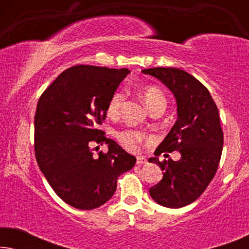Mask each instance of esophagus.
Here are the masks:
<instances>
[{"label": "esophagus", "instance_id": "34e87169", "mask_svg": "<svg viewBox=\"0 0 249 249\" xmlns=\"http://www.w3.org/2000/svg\"><path fill=\"white\" fill-rule=\"evenodd\" d=\"M136 163H137L138 165L145 164V163H146V159L142 158V156H137V160H136Z\"/></svg>", "mask_w": 249, "mask_h": 249}]
</instances>
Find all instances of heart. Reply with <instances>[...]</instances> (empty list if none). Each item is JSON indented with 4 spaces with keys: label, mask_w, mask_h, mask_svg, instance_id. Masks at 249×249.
I'll list each match as a JSON object with an SVG mask.
<instances>
[{
    "label": "heart",
    "mask_w": 249,
    "mask_h": 249,
    "mask_svg": "<svg viewBox=\"0 0 249 249\" xmlns=\"http://www.w3.org/2000/svg\"><path fill=\"white\" fill-rule=\"evenodd\" d=\"M142 97L144 100L146 107L149 111L154 110L156 107H165V96L158 87H145L142 91ZM125 100L124 90H118L112 95L110 102H108L107 111L111 115H117L120 112L124 102ZM118 139L125 148L129 151H137L139 144L147 139L144 134L134 130H124L118 134Z\"/></svg>",
    "instance_id": "1"
}]
</instances>
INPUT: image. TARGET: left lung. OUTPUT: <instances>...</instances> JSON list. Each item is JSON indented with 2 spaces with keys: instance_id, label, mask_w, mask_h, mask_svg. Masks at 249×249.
I'll return each mask as SVG.
<instances>
[{
  "instance_id": "1",
  "label": "left lung",
  "mask_w": 249,
  "mask_h": 249,
  "mask_svg": "<svg viewBox=\"0 0 249 249\" xmlns=\"http://www.w3.org/2000/svg\"><path fill=\"white\" fill-rule=\"evenodd\" d=\"M142 72L164 84L177 102L178 119L148 162L163 171L149 195L160 205L179 209L198 198L215 176L223 147L219 110L209 89L186 71L160 67ZM173 150L182 155L179 161H158L160 154Z\"/></svg>"
}]
</instances>
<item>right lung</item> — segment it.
Masks as SVG:
<instances>
[{
    "label": "right lung",
    "instance_id": "1",
    "mask_svg": "<svg viewBox=\"0 0 249 249\" xmlns=\"http://www.w3.org/2000/svg\"><path fill=\"white\" fill-rule=\"evenodd\" d=\"M130 72L95 66L63 71L40 96L35 114V155L56 195L74 209L93 210L113 196L119 176L136 158L97 129L112 95ZM109 151L93 157L91 143Z\"/></svg>",
    "mask_w": 249,
    "mask_h": 249
}]
</instances>
